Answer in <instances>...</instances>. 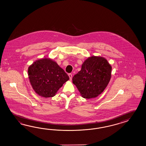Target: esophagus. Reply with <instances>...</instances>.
Returning <instances> with one entry per match:
<instances>
[{
	"label": "esophagus",
	"mask_w": 146,
	"mask_h": 146,
	"mask_svg": "<svg viewBox=\"0 0 146 146\" xmlns=\"http://www.w3.org/2000/svg\"><path fill=\"white\" fill-rule=\"evenodd\" d=\"M68 76H69V77L70 80H71L72 78V74H69Z\"/></svg>",
	"instance_id": "34e87169"
}]
</instances>
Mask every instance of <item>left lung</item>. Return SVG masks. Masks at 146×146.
<instances>
[{"instance_id":"obj_1","label":"left lung","mask_w":146,"mask_h":146,"mask_svg":"<svg viewBox=\"0 0 146 146\" xmlns=\"http://www.w3.org/2000/svg\"><path fill=\"white\" fill-rule=\"evenodd\" d=\"M112 67L101 56H91L82 64L72 82L85 98L97 97L104 90L111 77Z\"/></svg>"}]
</instances>
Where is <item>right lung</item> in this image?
Returning a JSON list of instances; mask_svg holds the SVG:
<instances>
[{
	"instance_id": "add662e5",
	"label": "right lung",
	"mask_w": 146,
	"mask_h": 146,
	"mask_svg": "<svg viewBox=\"0 0 146 146\" xmlns=\"http://www.w3.org/2000/svg\"><path fill=\"white\" fill-rule=\"evenodd\" d=\"M34 91L42 97H53L69 77L56 62L50 59L36 61L28 69Z\"/></svg>"
}]
</instances>
